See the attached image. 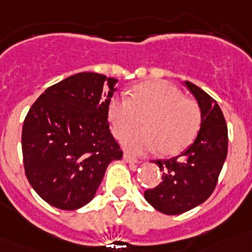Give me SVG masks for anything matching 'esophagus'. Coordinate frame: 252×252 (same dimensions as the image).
I'll return each mask as SVG.
<instances>
[{"label":"esophagus","mask_w":252,"mask_h":252,"mask_svg":"<svg viewBox=\"0 0 252 252\" xmlns=\"http://www.w3.org/2000/svg\"><path fill=\"white\" fill-rule=\"evenodd\" d=\"M124 159H125V161L133 162V164H136V162H139V160H137L136 158L132 157V155H130V154H127V153L124 154Z\"/></svg>","instance_id":"obj_1"}]
</instances>
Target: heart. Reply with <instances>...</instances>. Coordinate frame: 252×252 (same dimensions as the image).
<instances>
[{"label": "heart", "instance_id": "obj_1", "mask_svg": "<svg viewBox=\"0 0 252 252\" xmlns=\"http://www.w3.org/2000/svg\"><path fill=\"white\" fill-rule=\"evenodd\" d=\"M107 113L113 135L121 137L126 133L122 145L137 155L159 149L162 155H175L192 144L202 124L197 102L165 81L137 84L131 90L130 98L113 97ZM140 117L146 118V128L129 133L138 126Z\"/></svg>", "mask_w": 252, "mask_h": 252}]
</instances>
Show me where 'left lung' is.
<instances>
[{"label":"left lung","mask_w":252,"mask_h":252,"mask_svg":"<svg viewBox=\"0 0 252 252\" xmlns=\"http://www.w3.org/2000/svg\"><path fill=\"white\" fill-rule=\"evenodd\" d=\"M202 111L201 130L184 153L154 160L162 171L159 186L145 190V199L159 212L180 215L203 203L213 193L227 157L228 132L217 102L190 82L184 83Z\"/></svg>","instance_id":"obj_1"}]
</instances>
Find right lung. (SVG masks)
Listing matches in <instances>:
<instances>
[{
	"label": "right lung",
	"instance_id": "right-lung-1",
	"mask_svg": "<svg viewBox=\"0 0 252 252\" xmlns=\"http://www.w3.org/2000/svg\"><path fill=\"white\" fill-rule=\"evenodd\" d=\"M116 83L78 73L49 87L30 107L22 126L24 168L50 206L73 211L92 201L108 164L122 158L107 120Z\"/></svg>",
	"mask_w": 252,
	"mask_h": 252
}]
</instances>
